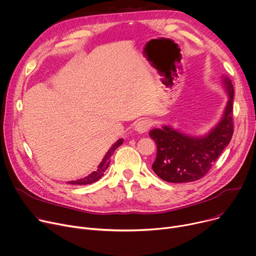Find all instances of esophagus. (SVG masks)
<instances>
[{
    "label": "esophagus",
    "instance_id": "obj_1",
    "mask_svg": "<svg viewBox=\"0 0 256 256\" xmlns=\"http://www.w3.org/2000/svg\"><path fill=\"white\" fill-rule=\"evenodd\" d=\"M152 125V120L150 119H142V120H138L136 122L135 124V131L140 132V133H144V132H146Z\"/></svg>",
    "mask_w": 256,
    "mask_h": 256
}]
</instances>
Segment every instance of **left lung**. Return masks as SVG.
Here are the masks:
<instances>
[{
    "label": "left lung",
    "mask_w": 256,
    "mask_h": 256,
    "mask_svg": "<svg viewBox=\"0 0 256 256\" xmlns=\"http://www.w3.org/2000/svg\"><path fill=\"white\" fill-rule=\"evenodd\" d=\"M224 83L228 102L222 119L207 135L192 137L168 126L150 131L158 148L152 168L161 180L178 184L202 178L230 144L234 133V87L228 78H224Z\"/></svg>",
    "instance_id": "left-lung-1"
}]
</instances>
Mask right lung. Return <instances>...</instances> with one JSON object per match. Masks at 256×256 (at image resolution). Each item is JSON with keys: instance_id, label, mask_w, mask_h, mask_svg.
<instances>
[{"instance_id": "right-lung-1", "label": "right lung", "mask_w": 256, "mask_h": 256, "mask_svg": "<svg viewBox=\"0 0 256 256\" xmlns=\"http://www.w3.org/2000/svg\"><path fill=\"white\" fill-rule=\"evenodd\" d=\"M123 144V140H119L116 144H114V146L110 148V150L106 152V154L104 156V159L102 161V163L98 166L96 171H93L91 174H89L88 176L81 180H76L74 182H68V184H93L95 182H97L98 180L102 178V176L104 175V171L108 169L110 162V156L114 154V152L116 150V148H119L121 144Z\"/></svg>"}]
</instances>
